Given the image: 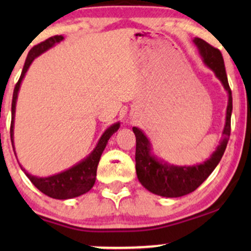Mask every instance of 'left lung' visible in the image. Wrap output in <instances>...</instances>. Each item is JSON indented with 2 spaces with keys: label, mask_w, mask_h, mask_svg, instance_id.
Masks as SVG:
<instances>
[{
  "label": "left lung",
  "mask_w": 251,
  "mask_h": 251,
  "mask_svg": "<svg viewBox=\"0 0 251 251\" xmlns=\"http://www.w3.org/2000/svg\"><path fill=\"white\" fill-rule=\"evenodd\" d=\"M195 45L200 50V54L204 63L214 71L216 76L220 79L227 92V107L226 125L223 129V139L216 151L211 154L208 160L203 164H198L194 166H175L170 165L158 160L151 153V144L148 137L143 133L142 129L133 127L135 134V171H137L138 179L142 185L148 189L152 194L163 196V197H181L195 191L198 186L203 183L206 178L211 175L218 163L223 157L224 151L226 149L227 140L230 137L231 129V112H232V96L231 89L229 87L226 67H224L223 56L220 50L212 47L208 42L200 37H195Z\"/></svg>",
  "instance_id": "left-lung-1"
}]
</instances>
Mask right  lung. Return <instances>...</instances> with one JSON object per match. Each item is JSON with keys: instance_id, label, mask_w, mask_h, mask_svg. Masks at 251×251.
<instances>
[{"instance_id": "right-lung-1", "label": "right lung", "mask_w": 251, "mask_h": 251, "mask_svg": "<svg viewBox=\"0 0 251 251\" xmlns=\"http://www.w3.org/2000/svg\"><path fill=\"white\" fill-rule=\"evenodd\" d=\"M63 36L61 35H55L51 36L50 39H47L46 41H43L39 45L34 46L31 48L29 53H28L27 59H25L24 70H22L21 76H20L19 81L15 85L13 93V101H11V124H10V139L11 144H13L14 148V118H15V108H16V99L17 94H19L20 86H21V81L25 75V72L29 68L30 63L34 61V59L40 55V54L45 53L46 50H48L50 48L53 47L55 43H59L62 41ZM120 127V124L116 123L112 126L106 129L101 135V138L98 142L96 149L92 151V153L88 155L87 158L81 160L80 163H77L76 165L72 166L71 169L66 170V171L60 172L57 175L50 176V177H35V176H31L28 174L25 170L22 168L21 170L25 172V176L29 178L31 183L36 186L42 194L47 195L48 197L55 198V200H70V198L77 197V196H81L86 192H88L89 190L93 188L94 183H96L97 178V169L98 164H99L100 157H101L103 150L106 148V144H107L108 139L112 137V134L114 132L118 131V128ZM15 152V149H14Z\"/></svg>"}]
</instances>
